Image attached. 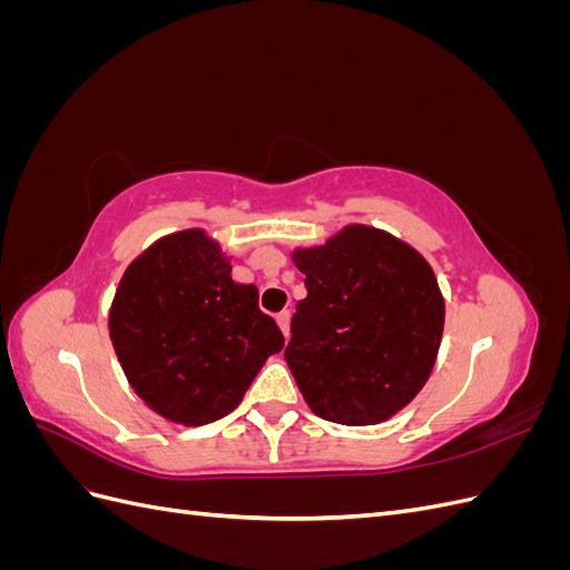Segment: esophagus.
Wrapping results in <instances>:
<instances>
[{"mask_svg":"<svg viewBox=\"0 0 570 570\" xmlns=\"http://www.w3.org/2000/svg\"><path fill=\"white\" fill-rule=\"evenodd\" d=\"M275 321H278L283 335H285V337H289V312H281L278 316H275Z\"/></svg>","mask_w":570,"mask_h":570,"instance_id":"esophagus-1","label":"esophagus"}]
</instances>
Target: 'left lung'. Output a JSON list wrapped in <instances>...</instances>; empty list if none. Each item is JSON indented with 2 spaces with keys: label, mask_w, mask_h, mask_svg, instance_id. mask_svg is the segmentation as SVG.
I'll return each instance as SVG.
<instances>
[{
  "label": "left lung",
  "mask_w": 570,
  "mask_h": 570,
  "mask_svg": "<svg viewBox=\"0 0 570 570\" xmlns=\"http://www.w3.org/2000/svg\"><path fill=\"white\" fill-rule=\"evenodd\" d=\"M306 297L285 361L316 416L373 425L404 409L435 366L444 299L425 258L390 233L350 226L297 249Z\"/></svg>",
  "instance_id": "obj_1"
}]
</instances>
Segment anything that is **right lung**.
I'll return each mask as SVG.
<instances>
[{
    "label": "right lung",
    "instance_id": "obj_1",
    "mask_svg": "<svg viewBox=\"0 0 570 570\" xmlns=\"http://www.w3.org/2000/svg\"><path fill=\"white\" fill-rule=\"evenodd\" d=\"M109 335L130 387L159 416L204 425L230 413L285 344L258 289L230 278L204 230L161 237L124 273Z\"/></svg>",
    "mask_w": 570,
    "mask_h": 570
}]
</instances>
